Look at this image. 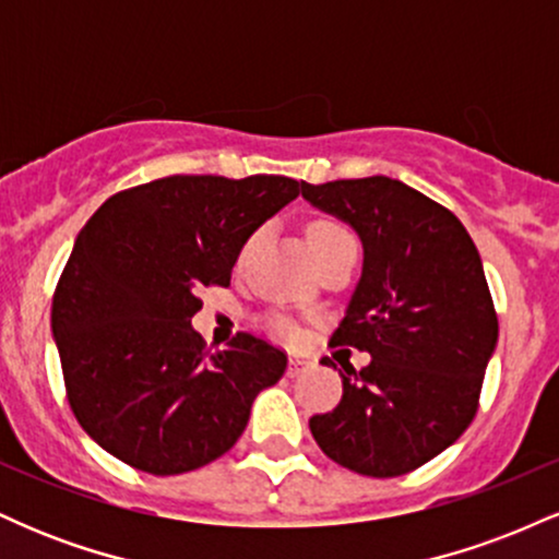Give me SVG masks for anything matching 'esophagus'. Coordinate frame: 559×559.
Listing matches in <instances>:
<instances>
[{
    "label": "esophagus",
    "instance_id": "esophagus-1",
    "mask_svg": "<svg viewBox=\"0 0 559 559\" xmlns=\"http://www.w3.org/2000/svg\"><path fill=\"white\" fill-rule=\"evenodd\" d=\"M307 368H310V362H307V360H301V357H292V360H288V368H286V373H288V378H297V376L305 373Z\"/></svg>",
    "mask_w": 559,
    "mask_h": 559
}]
</instances>
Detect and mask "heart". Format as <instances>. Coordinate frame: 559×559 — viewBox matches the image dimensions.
I'll list each match as a JSON object with an SVG mask.
<instances>
[{"instance_id": "heart-1", "label": "heart", "mask_w": 559, "mask_h": 559, "mask_svg": "<svg viewBox=\"0 0 559 559\" xmlns=\"http://www.w3.org/2000/svg\"><path fill=\"white\" fill-rule=\"evenodd\" d=\"M342 239H349V234H346V230L338 226V223L318 221V223H312L310 228H307V241H310V249H312V254H316V258L320 252H325V249L333 247V243L342 241ZM273 329L278 331L281 336H294L292 325L281 323V320L273 325Z\"/></svg>"}]
</instances>
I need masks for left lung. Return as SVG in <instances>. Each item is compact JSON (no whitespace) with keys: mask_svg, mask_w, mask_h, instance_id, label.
Instances as JSON below:
<instances>
[{"mask_svg":"<svg viewBox=\"0 0 559 559\" xmlns=\"http://www.w3.org/2000/svg\"><path fill=\"white\" fill-rule=\"evenodd\" d=\"M301 197L360 236V284L331 344L373 357L344 368L342 402L310 431L360 476H404L476 418L499 336L480 254L447 207L394 178L301 181Z\"/></svg>","mask_w":559,"mask_h":559,"instance_id":"8db88e82","label":"left lung"}]
</instances>
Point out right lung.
<instances>
[{
  "instance_id": "obj_1",
  "label": "right lung",
  "mask_w": 559,
  "mask_h": 559,
  "mask_svg": "<svg viewBox=\"0 0 559 559\" xmlns=\"http://www.w3.org/2000/svg\"><path fill=\"white\" fill-rule=\"evenodd\" d=\"M286 176H168L118 191L88 217L52 299V336L75 420L152 476L197 471L239 441L286 355L252 333L207 355L191 329L207 286L292 199Z\"/></svg>"
}]
</instances>
